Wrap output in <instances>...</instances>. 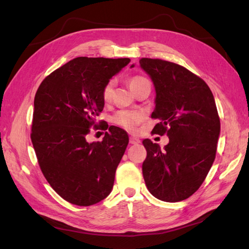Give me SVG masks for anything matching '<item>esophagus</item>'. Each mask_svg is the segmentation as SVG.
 <instances>
[{"label":"esophagus","mask_w":249,"mask_h":249,"mask_svg":"<svg viewBox=\"0 0 249 249\" xmlns=\"http://www.w3.org/2000/svg\"><path fill=\"white\" fill-rule=\"evenodd\" d=\"M139 142H140V140L138 138H136V137H131L130 138V143H131V144H133V145L138 144Z\"/></svg>","instance_id":"1"}]
</instances>
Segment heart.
<instances>
[{"instance_id": "obj_1", "label": "heart", "mask_w": 249, "mask_h": 249, "mask_svg": "<svg viewBox=\"0 0 249 249\" xmlns=\"http://www.w3.org/2000/svg\"><path fill=\"white\" fill-rule=\"evenodd\" d=\"M148 81L140 76H135L130 79L129 84L133 91H135L138 87H140L144 83H147ZM113 89H114V82L112 80L109 81L106 85L103 88V99L105 102H109L113 94ZM143 118V115L140 112L136 111H119L116 114L113 116L112 120L116 125L123 127V129L129 131V132H135L137 130V126L140 124V122Z\"/></svg>"}]
</instances>
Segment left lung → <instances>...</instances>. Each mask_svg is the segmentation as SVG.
I'll list each match as a JSON object with an SVG mask.
<instances>
[{
    "label": "left lung",
    "mask_w": 249,
    "mask_h": 249,
    "mask_svg": "<svg viewBox=\"0 0 249 249\" xmlns=\"http://www.w3.org/2000/svg\"><path fill=\"white\" fill-rule=\"evenodd\" d=\"M139 63L156 91L152 117L160 123L153 131L169 138L164 149L142 141L147 152L143 178L156 198L184 200L200 187L215 160L220 120L214 96L205 81L178 64L149 58Z\"/></svg>",
    "instance_id": "1"
}]
</instances>
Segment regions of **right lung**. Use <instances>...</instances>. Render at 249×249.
Returning <instances> with one entry per match:
<instances>
[{"label":"right lung","mask_w":249,"mask_h":249,"mask_svg":"<svg viewBox=\"0 0 249 249\" xmlns=\"http://www.w3.org/2000/svg\"><path fill=\"white\" fill-rule=\"evenodd\" d=\"M130 61L74 58L49 74L37 89L33 147L51 187L73 205H94L112 191L129 136L113 125L102 142L89 143L86 136L104 109V86Z\"/></svg>","instance_id":"right-lung-1"}]
</instances>
